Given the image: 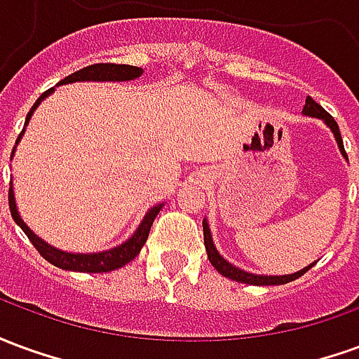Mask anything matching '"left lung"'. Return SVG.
I'll return each instance as SVG.
<instances>
[{"label":"left lung","instance_id":"obj_1","mask_svg":"<svg viewBox=\"0 0 359 359\" xmlns=\"http://www.w3.org/2000/svg\"><path fill=\"white\" fill-rule=\"evenodd\" d=\"M304 115H309V117H317V118H323V123L332 130L334 134V140L339 144V149L342 151V156L346 157V151H344V144H342V136H340L339 125H337V121L327 113V111L319 105L317 102H313L311 97H306V105H304V111H302ZM203 244H205V252H208V257H210L211 265L215 267V269L226 278H233V280H238V283H246V285H256V286H271V285H285V283H290V280H296L298 277H302L306 271H309L313 267V264L308 265V267H304L298 273H292V275H278V277H273V275H254V273H248V271H242L238 267H234L233 264H229L225 257L221 256L215 248V244H213V238H211V231L210 225H208V221L203 219Z\"/></svg>","mask_w":359,"mask_h":359}]
</instances>
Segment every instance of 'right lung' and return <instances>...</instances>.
<instances>
[{
	"label": "right lung",
	"instance_id": "add662e5",
	"mask_svg": "<svg viewBox=\"0 0 359 359\" xmlns=\"http://www.w3.org/2000/svg\"><path fill=\"white\" fill-rule=\"evenodd\" d=\"M140 74H142L140 67L115 65V63H95V65L84 67V69H81V71L69 74V76L63 79L59 84H71V82H84V81H92V82L134 81V79H138ZM51 92H53V88H50L48 92H43V94L36 100V103L32 105V109L28 111L25 125H28V121H30V117H32V113H34L36 107H38L40 102L46 100ZM22 134H25V128H22V133L19 134L17 144H19V140L22 138ZM13 154H15V148H13ZM161 208H163V203H159V205H156V208H151V210L144 215L142 223L138 225V229L134 231L133 236H130L126 242H123L121 246H117V248L105 250V252H97V254H71V252H63V250L53 248V246H50L48 242H43L40 236H36V234L30 231V226H28L19 215L17 203H15V192H13V187L9 188V210H11L13 219H15V223L25 231V234L28 236V241L32 242V246L40 252V256H42L43 259H48L51 265L59 267V269L79 271V273H107V271H115L118 269V267H123V265L128 264V262H133L134 257L140 254L142 246H144L146 241H148L149 229H151V225H154V219L157 217V213H159Z\"/></svg>",
	"mask_w": 359,
	"mask_h": 359
}]
</instances>
